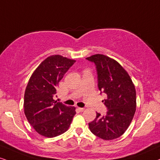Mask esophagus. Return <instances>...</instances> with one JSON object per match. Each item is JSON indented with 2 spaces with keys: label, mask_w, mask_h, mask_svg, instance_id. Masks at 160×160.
<instances>
[{
  "label": "esophagus",
  "mask_w": 160,
  "mask_h": 160,
  "mask_svg": "<svg viewBox=\"0 0 160 160\" xmlns=\"http://www.w3.org/2000/svg\"><path fill=\"white\" fill-rule=\"evenodd\" d=\"M78 109L79 112H82L85 110L84 108H78Z\"/></svg>",
  "instance_id": "34e87169"
}]
</instances>
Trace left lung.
Masks as SVG:
<instances>
[{"label":"left lung","instance_id":"1","mask_svg":"<svg viewBox=\"0 0 160 160\" xmlns=\"http://www.w3.org/2000/svg\"><path fill=\"white\" fill-rule=\"evenodd\" d=\"M94 63L98 88L106 94L102 100L106 114L97 117L88 123L95 136L105 140L120 137L128 128L136 111V90L126 71L116 60L103 54H94L86 58Z\"/></svg>","mask_w":160,"mask_h":160}]
</instances>
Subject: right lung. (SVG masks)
<instances>
[{"label":"right lung","mask_w":160,"mask_h":160,"mask_svg":"<svg viewBox=\"0 0 160 160\" xmlns=\"http://www.w3.org/2000/svg\"><path fill=\"white\" fill-rule=\"evenodd\" d=\"M75 62L60 55L50 56L29 79L24 94V113L42 136L51 138L63 134L76 114L74 107L54 100L58 83Z\"/></svg>","instance_id":"right-lung-1"}]
</instances>
